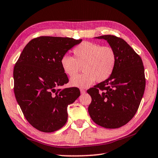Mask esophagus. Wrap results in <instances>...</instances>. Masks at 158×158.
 Masks as SVG:
<instances>
[{
    "label": "esophagus",
    "mask_w": 158,
    "mask_h": 158,
    "mask_svg": "<svg viewBox=\"0 0 158 158\" xmlns=\"http://www.w3.org/2000/svg\"><path fill=\"white\" fill-rule=\"evenodd\" d=\"M80 92H81V94H84L85 93V90L84 89H80Z\"/></svg>",
    "instance_id": "34e87169"
}]
</instances>
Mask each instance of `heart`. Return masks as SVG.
Returning a JSON list of instances; mask_svg holds the SVG:
<instances>
[{
  "instance_id": "heart-1",
  "label": "heart",
  "mask_w": 158,
  "mask_h": 158,
  "mask_svg": "<svg viewBox=\"0 0 158 158\" xmlns=\"http://www.w3.org/2000/svg\"><path fill=\"white\" fill-rule=\"evenodd\" d=\"M74 58L65 55L60 63L64 73L69 77L78 72L80 67H83L85 73L72 77L71 85L86 88L96 80L103 81L113 73L116 63V56L111 47L100 46L93 42H82L73 49Z\"/></svg>"
}]
</instances>
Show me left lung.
Wrapping results in <instances>:
<instances>
[{
  "label": "left lung",
  "mask_w": 158,
  "mask_h": 158,
  "mask_svg": "<svg viewBox=\"0 0 158 158\" xmlns=\"http://www.w3.org/2000/svg\"><path fill=\"white\" fill-rule=\"evenodd\" d=\"M95 38L107 41L116 53V63L107 79L87 90L92 98L89 113L96 124L118 128L132 118L140 105L146 85L143 62L120 37L107 35Z\"/></svg>",
  "instance_id": "1"
}]
</instances>
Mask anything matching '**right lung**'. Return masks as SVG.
<instances>
[{"mask_svg": "<svg viewBox=\"0 0 158 158\" xmlns=\"http://www.w3.org/2000/svg\"><path fill=\"white\" fill-rule=\"evenodd\" d=\"M82 40L42 36L21 52L13 72L14 91L26 120L41 132H52L68 120V106L80 96L78 88L57 89L68 83L61 58Z\"/></svg>", "mask_w": 158, "mask_h": 158, "instance_id": "right-lung-1", "label": "right lung"}]
</instances>
